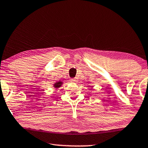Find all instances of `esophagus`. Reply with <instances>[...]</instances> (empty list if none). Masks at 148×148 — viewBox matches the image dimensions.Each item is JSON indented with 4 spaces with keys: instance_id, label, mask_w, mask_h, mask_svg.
Wrapping results in <instances>:
<instances>
[{
    "instance_id": "esophagus-1",
    "label": "esophagus",
    "mask_w": 148,
    "mask_h": 148,
    "mask_svg": "<svg viewBox=\"0 0 148 148\" xmlns=\"http://www.w3.org/2000/svg\"><path fill=\"white\" fill-rule=\"evenodd\" d=\"M71 82H73V83H77V81H77V79L74 78V79H71Z\"/></svg>"
}]
</instances>
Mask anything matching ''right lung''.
I'll use <instances>...</instances> for the list:
<instances>
[{
  "mask_svg": "<svg viewBox=\"0 0 148 148\" xmlns=\"http://www.w3.org/2000/svg\"><path fill=\"white\" fill-rule=\"evenodd\" d=\"M63 83L64 82H62V81H58V82H55V83L54 84V88H55L56 90H57L58 88H60V87L62 84H63Z\"/></svg>",
  "mask_w": 148,
  "mask_h": 148,
  "instance_id": "1",
  "label": "right lung"
}]
</instances>
